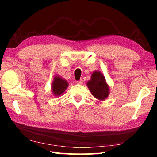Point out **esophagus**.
Listing matches in <instances>:
<instances>
[{
  "instance_id": "esophagus-1",
  "label": "esophagus",
  "mask_w": 157,
  "mask_h": 157,
  "mask_svg": "<svg viewBox=\"0 0 157 157\" xmlns=\"http://www.w3.org/2000/svg\"><path fill=\"white\" fill-rule=\"evenodd\" d=\"M77 84H83V80H82V79H79V80H78V81H77Z\"/></svg>"
}]
</instances>
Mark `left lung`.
Returning a JSON list of instances; mask_svg holds the SVG:
<instances>
[{
	"label": "left lung",
	"mask_w": 157,
	"mask_h": 157,
	"mask_svg": "<svg viewBox=\"0 0 157 157\" xmlns=\"http://www.w3.org/2000/svg\"><path fill=\"white\" fill-rule=\"evenodd\" d=\"M87 86L91 94L99 100H105L109 95V86L106 82L105 76L99 71L91 74V79L87 82Z\"/></svg>",
	"instance_id": "1"
}]
</instances>
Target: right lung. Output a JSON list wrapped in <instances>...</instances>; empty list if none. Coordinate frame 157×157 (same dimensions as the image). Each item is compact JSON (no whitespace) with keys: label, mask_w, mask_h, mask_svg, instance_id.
Returning <instances> with one entry per match:
<instances>
[{"label":"right lung","mask_w":157,"mask_h":157,"mask_svg":"<svg viewBox=\"0 0 157 157\" xmlns=\"http://www.w3.org/2000/svg\"><path fill=\"white\" fill-rule=\"evenodd\" d=\"M68 86V82L59 75H55L51 84V91L55 96H59L65 92Z\"/></svg>","instance_id":"1"}]
</instances>
